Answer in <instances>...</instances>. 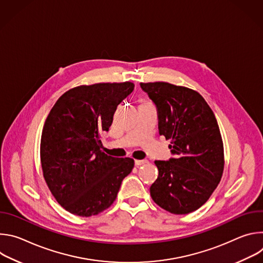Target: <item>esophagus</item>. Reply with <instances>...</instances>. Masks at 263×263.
<instances>
[{"label": "esophagus", "mask_w": 263, "mask_h": 263, "mask_svg": "<svg viewBox=\"0 0 263 263\" xmlns=\"http://www.w3.org/2000/svg\"><path fill=\"white\" fill-rule=\"evenodd\" d=\"M145 163H147L146 160H135V165L136 166H140V165H143Z\"/></svg>", "instance_id": "1"}]
</instances>
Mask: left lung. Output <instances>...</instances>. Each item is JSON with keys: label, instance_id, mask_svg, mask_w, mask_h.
I'll return each instance as SVG.
<instances>
[{"label": "left lung", "instance_id": "obj_1", "mask_svg": "<svg viewBox=\"0 0 263 263\" xmlns=\"http://www.w3.org/2000/svg\"><path fill=\"white\" fill-rule=\"evenodd\" d=\"M156 104L159 134L171 139L175 158L155 161L159 175L149 187L153 201L173 214L199 209L223 172V143L213 111L196 90L167 82L140 83Z\"/></svg>", "mask_w": 263, "mask_h": 263}]
</instances>
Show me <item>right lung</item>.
<instances>
[{
  "mask_svg": "<svg viewBox=\"0 0 263 263\" xmlns=\"http://www.w3.org/2000/svg\"><path fill=\"white\" fill-rule=\"evenodd\" d=\"M133 89L129 81L80 85L64 92L50 111L41 139L43 175L53 197L71 214L89 217L108 209L134 167L132 158L101 149L102 132Z\"/></svg>",
  "mask_w": 263,
  "mask_h": 263,
  "instance_id": "right-lung-1",
  "label": "right lung"
}]
</instances>
